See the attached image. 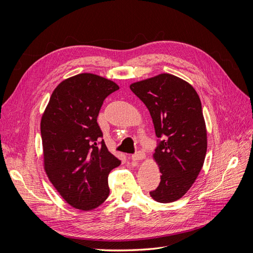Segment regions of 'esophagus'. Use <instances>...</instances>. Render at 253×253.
<instances>
[{"label": "esophagus", "instance_id": "34e87169", "mask_svg": "<svg viewBox=\"0 0 253 253\" xmlns=\"http://www.w3.org/2000/svg\"><path fill=\"white\" fill-rule=\"evenodd\" d=\"M144 157H145V154L143 152H137L136 154H134L133 156H132V160L133 162H140V160H142V159H144Z\"/></svg>", "mask_w": 253, "mask_h": 253}]
</instances>
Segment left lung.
<instances>
[{
	"label": "left lung",
	"instance_id": "left-lung-1",
	"mask_svg": "<svg viewBox=\"0 0 253 253\" xmlns=\"http://www.w3.org/2000/svg\"><path fill=\"white\" fill-rule=\"evenodd\" d=\"M129 88L148 108L156 136L163 137L153 154L160 182L150 195L158 203H173L188 192L204 166L207 128L200 96L189 82L167 73Z\"/></svg>",
	"mask_w": 253,
	"mask_h": 253
}]
</instances>
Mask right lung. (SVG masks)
I'll use <instances>...</instances> for the list:
<instances>
[{
	"label": "right lung",
	"instance_id": "obj_1",
	"mask_svg": "<svg viewBox=\"0 0 253 253\" xmlns=\"http://www.w3.org/2000/svg\"><path fill=\"white\" fill-rule=\"evenodd\" d=\"M119 86L83 73L60 82L41 118L43 166L49 181L74 208L89 211L110 194L109 173L121 162L101 141L97 117L104 99Z\"/></svg>",
	"mask_w": 253,
	"mask_h": 253
}]
</instances>
